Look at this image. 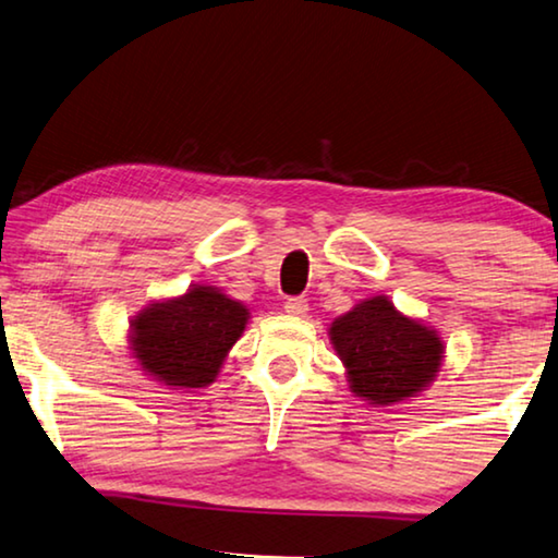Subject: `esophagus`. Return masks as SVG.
Masks as SVG:
<instances>
[{
	"mask_svg": "<svg viewBox=\"0 0 558 558\" xmlns=\"http://www.w3.org/2000/svg\"><path fill=\"white\" fill-rule=\"evenodd\" d=\"M284 312L289 316H304L308 312V304L304 296H294V299H287L284 302Z\"/></svg>",
	"mask_w": 558,
	"mask_h": 558,
	"instance_id": "1",
	"label": "esophagus"
}]
</instances>
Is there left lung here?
I'll return each mask as SVG.
<instances>
[{
  "instance_id": "8db88e82",
  "label": "left lung",
  "mask_w": 558,
  "mask_h": 558,
  "mask_svg": "<svg viewBox=\"0 0 558 558\" xmlns=\"http://www.w3.org/2000/svg\"><path fill=\"white\" fill-rule=\"evenodd\" d=\"M329 341L347 368L351 393L372 407L418 397L439 376L447 354L439 331L399 312L384 294L337 316Z\"/></svg>"
}]
</instances>
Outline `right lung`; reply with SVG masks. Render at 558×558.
Instances as JSON below:
<instances>
[{
	"mask_svg": "<svg viewBox=\"0 0 558 558\" xmlns=\"http://www.w3.org/2000/svg\"><path fill=\"white\" fill-rule=\"evenodd\" d=\"M246 324V304L217 287L192 284L136 312L126 339L144 376L169 389H204L217 381Z\"/></svg>",
	"mask_w": 558,
	"mask_h": 558,
	"instance_id": "obj_1",
	"label": "right lung"
}]
</instances>
